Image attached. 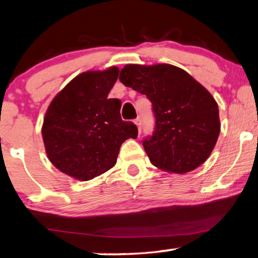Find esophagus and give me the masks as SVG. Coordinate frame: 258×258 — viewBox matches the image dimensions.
Returning a JSON list of instances; mask_svg holds the SVG:
<instances>
[{
	"label": "esophagus",
	"mask_w": 258,
	"mask_h": 258,
	"mask_svg": "<svg viewBox=\"0 0 258 258\" xmlns=\"http://www.w3.org/2000/svg\"><path fill=\"white\" fill-rule=\"evenodd\" d=\"M134 124L138 126L139 133H141V128H142V123H141V119H140V118H137V119H134Z\"/></svg>",
	"instance_id": "obj_1"
}]
</instances>
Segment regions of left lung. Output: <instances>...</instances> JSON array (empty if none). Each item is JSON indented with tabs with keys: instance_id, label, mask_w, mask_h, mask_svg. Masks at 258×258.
<instances>
[{
	"instance_id": "1",
	"label": "left lung",
	"mask_w": 258,
	"mask_h": 258,
	"mask_svg": "<svg viewBox=\"0 0 258 258\" xmlns=\"http://www.w3.org/2000/svg\"><path fill=\"white\" fill-rule=\"evenodd\" d=\"M119 81L152 103L155 131L142 141L152 165L169 173L191 172L212 154L221 124L215 99L183 69L161 63L126 64Z\"/></svg>"
}]
</instances>
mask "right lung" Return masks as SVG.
<instances>
[{"mask_svg":"<svg viewBox=\"0 0 258 258\" xmlns=\"http://www.w3.org/2000/svg\"><path fill=\"white\" fill-rule=\"evenodd\" d=\"M118 68L82 73L55 95L42 126L46 155L67 175L89 181L113 167L121 143L138 127L120 117L118 99H108Z\"/></svg>","mask_w":258,"mask_h":258,"instance_id":"obj_1","label":"right lung"}]
</instances>
